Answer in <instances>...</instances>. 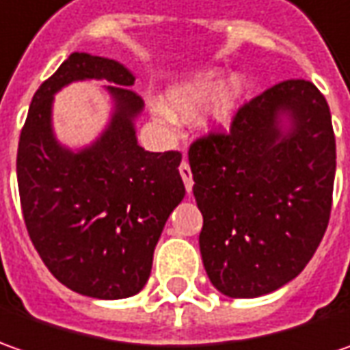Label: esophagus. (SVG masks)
Wrapping results in <instances>:
<instances>
[{
    "mask_svg": "<svg viewBox=\"0 0 350 350\" xmlns=\"http://www.w3.org/2000/svg\"><path fill=\"white\" fill-rule=\"evenodd\" d=\"M180 176H182V180H184V186H186L187 193L191 191V187H193V176H191V170H189V164L186 161H182L180 164Z\"/></svg>",
    "mask_w": 350,
    "mask_h": 350,
    "instance_id": "1",
    "label": "esophagus"
}]
</instances>
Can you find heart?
<instances>
[{
  "label": "heart",
  "instance_id": "b5f03b06",
  "mask_svg": "<svg viewBox=\"0 0 350 350\" xmlns=\"http://www.w3.org/2000/svg\"><path fill=\"white\" fill-rule=\"evenodd\" d=\"M219 77H221L219 71H203L196 77L172 85L164 92V110H159L154 114V122L161 126H168L172 122V118L193 120L213 100L211 108L207 110V116H205V126H228L234 120L240 103L244 98L246 81L242 75H230L221 83Z\"/></svg>",
  "mask_w": 350,
  "mask_h": 350
}]
</instances>
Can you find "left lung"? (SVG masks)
Masks as SVG:
<instances>
[{"label":"left lung","instance_id":"1","mask_svg":"<svg viewBox=\"0 0 350 350\" xmlns=\"http://www.w3.org/2000/svg\"><path fill=\"white\" fill-rule=\"evenodd\" d=\"M187 157L213 286L258 298L298 277L327 228L335 180L332 112L316 85H275L238 110L228 135L199 139Z\"/></svg>","mask_w":350,"mask_h":350}]
</instances>
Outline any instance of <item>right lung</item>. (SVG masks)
<instances>
[{
  "instance_id": "add662e5",
  "label": "right lung",
  "mask_w": 350,
  "mask_h": 350,
  "mask_svg": "<svg viewBox=\"0 0 350 350\" xmlns=\"http://www.w3.org/2000/svg\"><path fill=\"white\" fill-rule=\"evenodd\" d=\"M81 80L107 83L111 116L91 144L69 148L53 131L55 94ZM133 83L124 64L75 52L32 96L18 139V196L32 244L59 283L100 300L147 284L164 224L186 196L182 154L137 143L145 104Z\"/></svg>"
}]
</instances>
